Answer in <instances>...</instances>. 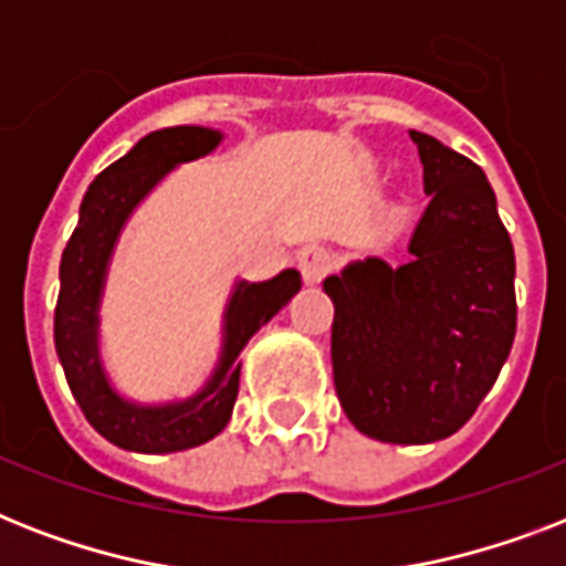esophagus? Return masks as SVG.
<instances>
[{
	"label": "esophagus",
	"instance_id": "34e87169",
	"mask_svg": "<svg viewBox=\"0 0 566 566\" xmlns=\"http://www.w3.org/2000/svg\"><path fill=\"white\" fill-rule=\"evenodd\" d=\"M332 266H335V258L328 255V249L308 247L300 252V273L308 284L323 282L332 273Z\"/></svg>",
	"mask_w": 566,
	"mask_h": 566
}]
</instances>
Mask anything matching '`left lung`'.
Returning <instances> with one entry per match:
<instances>
[{
  "instance_id": "obj_1",
  "label": "left lung",
  "mask_w": 566,
  "mask_h": 566,
  "mask_svg": "<svg viewBox=\"0 0 566 566\" xmlns=\"http://www.w3.org/2000/svg\"><path fill=\"white\" fill-rule=\"evenodd\" d=\"M411 140L431 202L408 264H353L323 284L340 408L367 438L408 447L473 417L517 332L514 247L488 176L434 137Z\"/></svg>"
}]
</instances>
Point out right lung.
Instances as JSON below:
<instances>
[{
    "instance_id": "right-lung-1",
    "label": "right lung",
    "mask_w": 566,
    "mask_h": 566,
    "mask_svg": "<svg viewBox=\"0 0 566 566\" xmlns=\"http://www.w3.org/2000/svg\"><path fill=\"white\" fill-rule=\"evenodd\" d=\"M222 135L202 126H176L140 137L135 149L93 179L84 193L78 226L61 255V293L55 305V349L66 385L93 429L132 452H181L226 429L240 387V353L266 319L300 291V273L284 270L270 282H240L226 311L220 367L202 394L188 402L144 408L119 399L108 387L96 353V308L111 249L140 199L176 167L202 158Z\"/></svg>"
}]
</instances>
